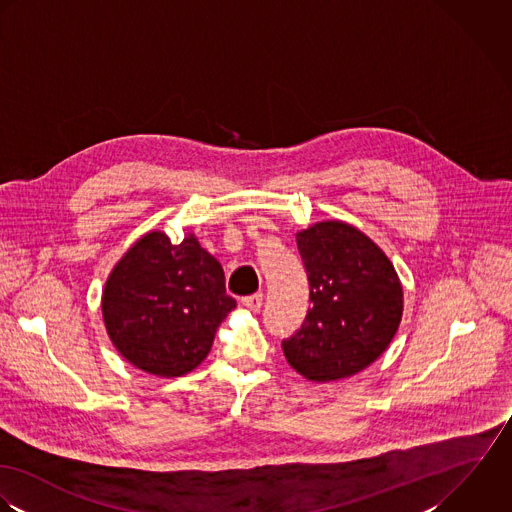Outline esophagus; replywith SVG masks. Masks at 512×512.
Masks as SVG:
<instances>
[{
	"label": "esophagus",
	"instance_id": "1",
	"mask_svg": "<svg viewBox=\"0 0 512 512\" xmlns=\"http://www.w3.org/2000/svg\"><path fill=\"white\" fill-rule=\"evenodd\" d=\"M241 303H243V307L247 308V310L259 312L261 307H263V293H255L251 297H245Z\"/></svg>",
	"mask_w": 512,
	"mask_h": 512
}]
</instances>
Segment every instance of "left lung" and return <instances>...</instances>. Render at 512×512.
I'll return each mask as SVG.
<instances>
[{"label":"left lung","mask_w":512,"mask_h":512,"mask_svg":"<svg viewBox=\"0 0 512 512\" xmlns=\"http://www.w3.org/2000/svg\"><path fill=\"white\" fill-rule=\"evenodd\" d=\"M310 303L301 328L283 340L287 362L312 382L348 378L390 346L404 312V291L384 251L344 221L297 233Z\"/></svg>","instance_id":"1"}]
</instances>
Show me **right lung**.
<instances>
[{"mask_svg":"<svg viewBox=\"0 0 512 512\" xmlns=\"http://www.w3.org/2000/svg\"><path fill=\"white\" fill-rule=\"evenodd\" d=\"M235 305L219 261L198 239L188 235L174 245L162 231L146 233L124 253L103 291L112 344L132 366L160 378L198 368Z\"/></svg>","mask_w":512,"mask_h":512,"instance_id":"add662e5","label":"right lung"}]
</instances>
